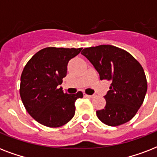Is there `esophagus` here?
Instances as JSON below:
<instances>
[{
	"instance_id": "obj_1",
	"label": "esophagus",
	"mask_w": 157,
	"mask_h": 157,
	"mask_svg": "<svg viewBox=\"0 0 157 157\" xmlns=\"http://www.w3.org/2000/svg\"><path fill=\"white\" fill-rule=\"evenodd\" d=\"M84 96H85V97H86V98H92L94 97V95H89V94H86V93H84Z\"/></svg>"
}]
</instances>
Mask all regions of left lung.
<instances>
[{"label": "left lung", "instance_id": "left-lung-1", "mask_svg": "<svg viewBox=\"0 0 157 157\" xmlns=\"http://www.w3.org/2000/svg\"><path fill=\"white\" fill-rule=\"evenodd\" d=\"M81 54L93 64L100 80L112 81L104 96V108L96 112L98 119L109 126L130 121L144 103L147 90L141 64L129 53L111 45L85 48Z\"/></svg>", "mask_w": 157, "mask_h": 157}]
</instances>
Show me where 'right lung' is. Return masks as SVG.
I'll return each instance as SVG.
<instances>
[{
	"instance_id": "right-lung-1",
	"label": "right lung",
	"mask_w": 157,
	"mask_h": 157,
	"mask_svg": "<svg viewBox=\"0 0 157 157\" xmlns=\"http://www.w3.org/2000/svg\"><path fill=\"white\" fill-rule=\"evenodd\" d=\"M82 48L47 47L35 54L21 75V99L33 119L47 127L57 128L70 121L75 115V102L83 98L78 91L63 93L59 88L67 76V63Z\"/></svg>"
}]
</instances>
